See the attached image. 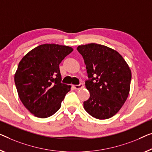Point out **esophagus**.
<instances>
[{"instance_id":"esophagus-1","label":"esophagus","mask_w":152,"mask_h":152,"mask_svg":"<svg viewBox=\"0 0 152 152\" xmlns=\"http://www.w3.org/2000/svg\"><path fill=\"white\" fill-rule=\"evenodd\" d=\"M73 87L75 89L78 90V89H82V88H83L84 86H83V84H80V85H73Z\"/></svg>"}]
</instances>
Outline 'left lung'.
<instances>
[{
    "label": "left lung",
    "instance_id": "left-lung-1",
    "mask_svg": "<svg viewBox=\"0 0 152 152\" xmlns=\"http://www.w3.org/2000/svg\"><path fill=\"white\" fill-rule=\"evenodd\" d=\"M89 80L85 82L90 98L84 108L93 117L106 119L116 115L128 98L132 73L118 52L103 45L79 46Z\"/></svg>",
    "mask_w": 152,
    "mask_h": 152
}]
</instances>
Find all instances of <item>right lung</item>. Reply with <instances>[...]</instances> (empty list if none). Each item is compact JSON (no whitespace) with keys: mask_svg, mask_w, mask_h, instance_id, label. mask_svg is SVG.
<instances>
[{"mask_svg":"<svg viewBox=\"0 0 152 152\" xmlns=\"http://www.w3.org/2000/svg\"><path fill=\"white\" fill-rule=\"evenodd\" d=\"M73 48L42 44L22 58L14 76L18 96L31 113L47 118L61 108L71 86L61 83L59 64Z\"/></svg>","mask_w":152,"mask_h":152,"instance_id":"add662e5","label":"right lung"}]
</instances>
